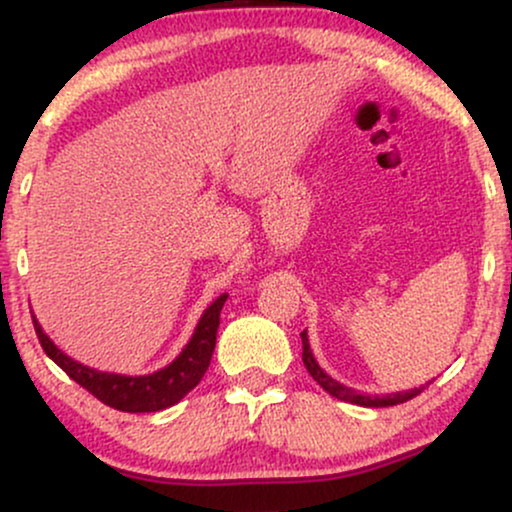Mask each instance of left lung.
<instances>
[{"label":"left lung","instance_id":"obj_1","mask_svg":"<svg viewBox=\"0 0 512 512\" xmlns=\"http://www.w3.org/2000/svg\"><path fill=\"white\" fill-rule=\"evenodd\" d=\"M301 339H303V363L305 368H308V373L313 375V380H317V385L322 387V390L330 392L332 397L342 399V402H351V404H361V407H395V404H404L409 402V399H414L416 395H421L424 392V387L428 385H421V387H414V390H407V392H395V395H358L356 390H351V387H346L342 383H337V380H332L330 375L325 373L320 366H317L313 351H310V344H308V332H301Z\"/></svg>","mask_w":512,"mask_h":512}]
</instances>
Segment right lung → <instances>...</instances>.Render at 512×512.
<instances>
[{
  "mask_svg": "<svg viewBox=\"0 0 512 512\" xmlns=\"http://www.w3.org/2000/svg\"><path fill=\"white\" fill-rule=\"evenodd\" d=\"M226 293L216 298L214 303L204 310L199 317L195 334L187 342L185 349L173 363L166 368L156 370L151 375H120V373H103V370L88 368L84 363L74 361L55 346V342L43 332L33 315V327L38 334L40 346L52 361L60 366L74 383H79L93 397L101 399L108 407L129 411V414H144V411H161L178 404L190 390H195L199 380L207 373L211 354L216 346V330H219L221 308L226 303Z\"/></svg>",
  "mask_w": 512,
  "mask_h": 512,
  "instance_id": "add662e5",
  "label": "right lung"
}]
</instances>
